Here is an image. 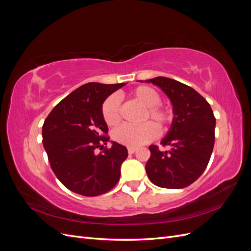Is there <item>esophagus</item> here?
I'll list each match as a JSON object with an SVG mask.
<instances>
[{"mask_svg": "<svg viewBox=\"0 0 251 251\" xmlns=\"http://www.w3.org/2000/svg\"><path fill=\"white\" fill-rule=\"evenodd\" d=\"M136 150H137V149H136V148H131V147H128V148H127V151H128V154H134L135 151H136Z\"/></svg>", "mask_w": 251, "mask_h": 251, "instance_id": "34e87169", "label": "esophagus"}]
</instances>
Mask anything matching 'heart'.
Masks as SVG:
<instances>
[{
    "label": "heart",
    "mask_w": 251,
    "mask_h": 251,
    "mask_svg": "<svg viewBox=\"0 0 251 251\" xmlns=\"http://www.w3.org/2000/svg\"><path fill=\"white\" fill-rule=\"evenodd\" d=\"M131 97L144 107L141 120H151V123H143L137 126H121L113 133V138L118 143L125 144L126 147L137 148L153 140L157 136V129L159 132H163L171 124L173 119L172 111L159 104L160 95L153 88L141 86L132 91ZM102 117L105 124L110 126H117L120 121V105L116 96L111 95L102 103L101 107Z\"/></svg>",
    "instance_id": "b5f03b06"
}]
</instances>
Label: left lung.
Wrapping results in <instances>:
<instances>
[{"label":"left lung","instance_id":"left-lung-1","mask_svg":"<svg viewBox=\"0 0 251 251\" xmlns=\"http://www.w3.org/2000/svg\"><path fill=\"white\" fill-rule=\"evenodd\" d=\"M144 81L163 91L174 114L170 130L161 140L162 146H170L171 150L162 151L157 146H150L148 177L159 187H186L201 176L209 162L215 144L214 112L203 96L178 80L158 76Z\"/></svg>","mask_w":251,"mask_h":251}]
</instances>
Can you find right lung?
<instances>
[{
	"label": "right lung",
	"mask_w": 251,
	"mask_h": 251,
	"mask_svg": "<svg viewBox=\"0 0 251 251\" xmlns=\"http://www.w3.org/2000/svg\"><path fill=\"white\" fill-rule=\"evenodd\" d=\"M126 83L104 85L88 82L65 97L43 126V146L57 179L71 192L94 197L109 192L120 178V166L127 150L112 141L102 117L103 101Z\"/></svg>",
	"instance_id": "add662e5"
}]
</instances>
